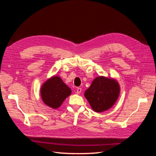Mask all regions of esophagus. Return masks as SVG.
I'll use <instances>...</instances> for the list:
<instances>
[{
    "label": "esophagus",
    "mask_w": 156,
    "mask_h": 156,
    "mask_svg": "<svg viewBox=\"0 0 156 156\" xmlns=\"http://www.w3.org/2000/svg\"><path fill=\"white\" fill-rule=\"evenodd\" d=\"M81 91H82L81 88H77V90H76V93H77V94H79L81 92Z\"/></svg>",
    "instance_id": "34e87169"
}]
</instances>
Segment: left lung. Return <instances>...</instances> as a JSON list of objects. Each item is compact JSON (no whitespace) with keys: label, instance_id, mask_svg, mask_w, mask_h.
<instances>
[{"label":"left lung","instance_id":"1","mask_svg":"<svg viewBox=\"0 0 156 156\" xmlns=\"http://www.w3.org/2000/svg\"><path fill=\"white\" fill-rule=\"evenodd\" d=\"M120 91V85L115 79L99 76L94 79L84 95L94 111L101 112L115 104Z\"/></svg>","mask_w":156,"mask_h":156}]
</instances>
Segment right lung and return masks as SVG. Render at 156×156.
Instances as JSON below:
<instances>
[{"label": "right lung", "mask_w": 156, "mask_h": 156, "mask_svg": "<svg viewBox=\"0 0 156 156\" xmlns=\"http://www.w3.org/2000/svg\"><path fill=\"white\" fill-rule=\"evenodd\" d=\"M42 101L46 105L56 109L72 94L71 89L58 76H53L42 84L40 90Z\"/></svg>", "instance_id": "obj_1"}]
</instances>
